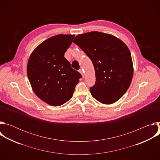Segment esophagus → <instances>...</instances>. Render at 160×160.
<instances>
[{"label": "esophagus", "instance_id": "1", "mask_svg": "<svg viewBox=\"0 0 160 160\" xmlns=\"http://www.w3.org/2000/svg\"><path fill=\"white\" fill-rule=\"evenodd\" d=\"M79 72L82 74V75L83 76V77H84V75H85V74H84V72H83V70H82V69H80L79 70Z\"/></svg>", "mask_w": 160, "mask_h": 160}]
</instances>
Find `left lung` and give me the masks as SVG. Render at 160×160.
Instances as JSON below:
<instances>
[{
    "label": "left lung",
    "instance_id": "left-lung-1",
    "mask_svg": "<svg viewBox=\"0 0 160 160\" xmlns=\"http://www.w3.org/2000/svg\"><path fill=\"white\" fill-rule=\"evenodd\" d=\"M73 42L94 66L96 83L90 87L91 95L103 104L120 99L133 77V63L127 45L115 36L99 32L78 35Z\"/></svg>",
    "mask_w": 160,
    "mask_h": 160
}]
</instances>
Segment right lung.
<instances>
[{"label":"right lung","instance_id":"right-lung-1","mask_svg":"<svg viewBox=\"0 0 160 160\" xmlns=\"http://www.w3.org/2000/svg\"><path fill=\"white\" fill-rule=\"evenodd\" d=\"M74 37L53 36L40 44L28 60L27 75L33 92L50 105L58 106L69 101L82 78L64 57Z\"/></svg>","mask_w":160,"mask_h":160}]
</instances>
